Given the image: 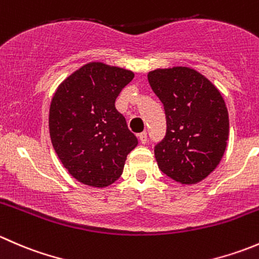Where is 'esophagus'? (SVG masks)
<instances>
[{"label": "esophagus", "mask_w": 259, "mask_h": 259, "mask_svg": "<svg viewBox=\"0 0 259 259\" xmlns=\"http://www.w3.org/2000/svg\"><path fill=\"white\" fill-rule=\"evenodd\" d=\"M138 138H139V140H140V143H142V144H145V143L148 142V134H146V132L140 133V134L138 135Z\"/></svg>", "instance_id": "esophagus-1"}]
</instances>
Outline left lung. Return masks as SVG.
Instances as JSON below:
<instances>
[{"mask_svg":"<svg viewBox=\"0 0 259 259\" xmlns=\"http://www.w3.org/2000/svg\"><path fill=\"white\" fill-rule=\"evenodd\" d=\"M148 80L166 116L165 138L154 149L159 169L183 185L202 182L227 148L229 117L221 91L187 66L153 70Z\"/></svg>","mask_w":259,"mask_h":259,"instance_id":"left-lung-1","label":"left lung"}]
</instances>
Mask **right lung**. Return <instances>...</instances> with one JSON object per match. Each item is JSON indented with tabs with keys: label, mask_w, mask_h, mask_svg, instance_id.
Segmentation results:
<instances>
[{
	"label": "right lung",
	"mask_w": 259,
	"mask_h": 259,
	"mask_svg": "<svg viewBox=\"0 0 259 259\" xmlns=\"http://www.w3.org/2000/svg\"><path fill=\"white\" fill-rule=\"evenodd\" d=\"M134 72L100 61L83 65L52 96L49 129L62 165L77 182L105 188L120 178L138 139L115 100Z\"/></svg>",
	"instance_id": "add662e5"
}]
</instances>
